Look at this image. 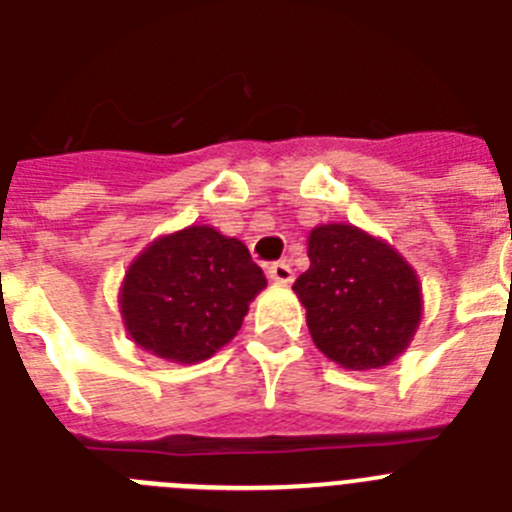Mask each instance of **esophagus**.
<instances>
[{
	"mask_svg": "<svg viewBox=\"0 0 512 512\" xmlns=\"http://www.w3.org/2000/svg\"><path fill=\"white\" fill-rule=\"evenodd\" d=\"M269 279L277 284H292L295 271H292V266H289L287 261H277V264L269 266Z\"/></svg>",
	"mask_w": 512,
	"mask_h": 512,
	"instance_id": "34e87169",
	"label": "esophagus"
}]
</instances>
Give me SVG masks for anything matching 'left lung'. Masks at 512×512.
<instances>
[{"label":"left lung","instance_id":"obj_1","mask_svg":"<svg viewBox=\"0 0 512 512\" xmlns=\"http://www.w3.org/2000/svg\"><path fill=\"white\" fill-rule=\"evenodd\" d=\"M310 269L295 282L315 346L343 369H382L410 346L423 318L413 266L356 225L328 223L307 235Z\"/></svg>","mask_w":512,"mask_h":512}]
</instances>
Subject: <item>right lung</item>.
<instances>
[{
    "instance_id": "1",
    "label": "right lung",
    "mask_w": 512,
    "mask_h": 512,
    "mask_svg": "<svg viewBox=\"0 0 512 512\" xmlns=\"http://www.w3.org/2000/svg\"><path fill=\"white\" fill-rule=\"evenodd\" d=\"M264 287V271L238 238L212 225H187L135 256L117 302L135 346L197 364L233 341Z\"/></svg>"
}]
</instances>
